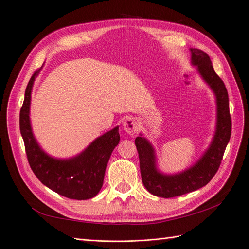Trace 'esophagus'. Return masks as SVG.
Returning a JSON list of instances; mask_svg holds the SVG:
<instances>
[{"mask_svg":"<svg viewBox=\"0 0 249 249\" xmlns=\"http://www.w3.org/2000/svg\"><path fill=\"white\" fill-rule=\"evenodd\" d=\"M124 129L125 130V132L130 135H133L135 133H137L138 129H139V125L137 120L133 118V117H127L124 122Z\"/></svg>","mask_w":249,"mask_h":249,"instance_id":"34e87169","label":"esophagus"}]
</instances>
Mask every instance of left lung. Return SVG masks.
Masks as SVG:
<instances>
[{"mask_svg":"<svg viewBox=\"0 0 249 249\" xmlns=\"http://www.w3.org/2000/svg\"><path fill=\"white\" fill-rule=\"evenodd\" d=\"M190 51L191 63L197 66L201 78L213 90L216 96V132L209 148L193 166L171 176L163 175L157 169L153 145L144 137L140 136L135 139L139 155L142 183L149 193L164 198L179 196L206 186L220 166L231 133L229 94L223 81L215 72L208 54L198 49H190Z\"/></svg>","mask_w":249,"mask_h":249,"instance_id":"8db88e82","label":"left lung"}]
</instances>
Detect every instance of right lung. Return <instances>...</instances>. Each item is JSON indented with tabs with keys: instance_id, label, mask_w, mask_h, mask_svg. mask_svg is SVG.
I'll use <instances>...</instances> for the list:
<instances>
[{
	"instance_id": "right-lung-1",
	"label": "right lung",
	"mask_w": 249,
	"mask_h": 249,
	"mask_svg": "<svg viewBox=\"0 0 249 249\" xmlns=\"http://www.w3.org/2000/svg\"><path fill=\"white\" fill-rule=\"evenodd\" d=\"M40 70L28 83L19 112V130L30 167L43 185L62 196L78 200L92 198L101 190L110 156L120 140L118 126L96 138L84 152L71 159H55L44 153L34 138L29 116L32 86Z\"/></svg>"
}]
</instances>
